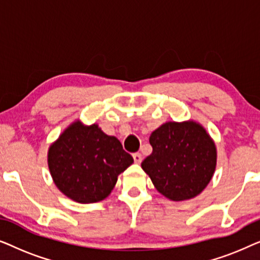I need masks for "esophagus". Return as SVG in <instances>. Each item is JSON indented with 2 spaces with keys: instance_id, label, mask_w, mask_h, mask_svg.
<instances>
[{
  "instance_id": "34e87169",
  "label": "esophagus",
  "mask_w": 260,
  "mask_h": 260,
  "mask_svg": "<svg viewBox=\"0 0 260 260\" xmlns=\"http://www.w3.org/2000/svg\"><path fill=\"white\" fill-rule=\"evenodd\" d=\"M133 157H134L135 163H141L142 155L140 154V152H135V154H133Z\"/></svg>"
}]
</instances>
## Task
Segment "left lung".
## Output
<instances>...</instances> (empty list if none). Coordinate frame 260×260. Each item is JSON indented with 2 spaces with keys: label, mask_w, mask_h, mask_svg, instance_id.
I'll return each mask as SVG.
<instances>
[{
  "label": "left lung",
  "mask_w": 260,
  "mask_h": 260,
  "mask_svg": "<svg viewBox=\"0 0 260 260\" xmlns=\"http://www.w3.org/2000/svg\"><path fill=\"white\" fill-rule=\"evenodd\" d=\"M149 142L152 152L141 166L159 193L182 201L205 189L214 174L216 149L200 124L166 123L150 135Z\"/></svg>",
  "instance_id": "8db88e82"
}]
</instances>
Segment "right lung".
Wrapping results in <instances>:
<instances>
[{
  "instance_id": "add662e5",
  "label": "right lung",
  "mask_w": 260,
  "mask_h": 260,
  "mask_svg": "<svg viewBox=\"0 0 260 260\" xmlns=\"http://www.w3.org/2000/svg\"><path fill=\"white\" fill-rule=\"evenodd\" d=\"M133 162L122 143L95 124L73 123L48 151V167L56 187L80 204L104 200L115 187L117 176Z\"/></svg>"
}]
</instances>
